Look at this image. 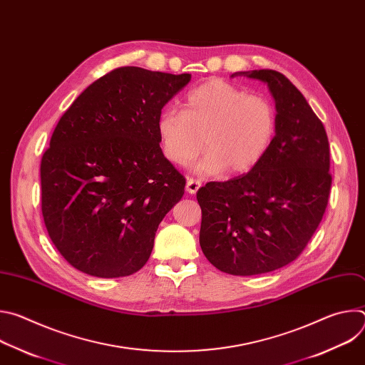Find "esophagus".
Here are the masks:
<instances>
[{
	"label": "esophagus",
	"mask_w": 365,
	"mask_h": 365,
	"mask_svg": "<svg viewBox=\"0 0 365 365\" xmlns=\"http://www.w3.org/2000/svg\"><path fill=\"white\" fill-rule=\"evenodd\" d=\"M200 185H202V182L199 180V179H193V178H189L187 179V183H186V190L189 192V193H196L197 192V189L200 187Z\"/></svg>",
	"instance_id": "esophagus-1"
}]
</instances>
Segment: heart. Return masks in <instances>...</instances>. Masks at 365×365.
<instances>
[{"label":"heart","instance_id":"heart-1","mask_svg":"<svg viewBox=\"0 0 365 365\" xmlns=\"http://www.w3.org/2000/svg\"><path fill=\"white\" fill-rule=\"evenodd\" d=\"M277 131V111L263 95L222 79H210L187 92L183 111L166 108L158 118L165 158L187 166L203 151L199 172L242 175L263 160ZM205 141H202V137Z\"/></svg>","mask_w":365,"mask_h":365}]
</instances>
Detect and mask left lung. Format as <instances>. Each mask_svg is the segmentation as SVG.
<instances>
[{"label": "left lung", "mask_w": 365, "mask_h": 365, "mask_svg": "<svg viewBox=\"0 0 365 365\" xmlns=\"http://www.w3.org/2000/svg\"><path fill=\"white\" fill-rule=\"evenodd\" d=\"M231 76L269 85L277 131L254 169L197 190L199 242L218 270L255 276L294 262L319 227L332 185L329 141L322 121L283 73L259 69Z\"/></svg>", "instance_id": "1"}]
</instances>
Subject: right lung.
Wrapping results in <instances>:
<instances>
[{"instance_id":"right-lung-1","label":"right lung","mask_w":365,"mask_h":365,"mask_svg":"<svg viewBox=\"0 0 365 365\" xmlns=\"http://www.w3.org/2000/svg\"><path fill=\"white\" fill-rule=\"evenodd\" d=\"M189 81L117 68L59 120L40 165L41 214L51 242L79 272L124 277L147 263L186 185L160 148L158 118Z\"/></svg>"}]
</instances>
